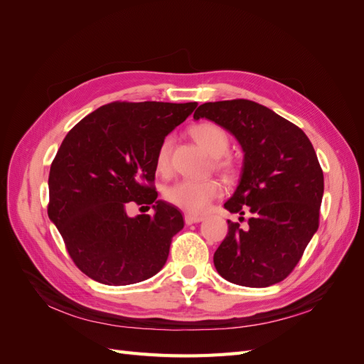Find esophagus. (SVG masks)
I'll use <instances>...</instances> for the list:
<instances>
[{
    "instance_id": "1",
    "label": "esophagus",
    "mask_w": 364,
    "mask_h": 364,
    "mask_svg": "<svg viewBox=\"0 0 364 364\" xmlns=\"http://www.w3.org/2000/svg\"><path fill=\"white\" fill-rule=\"evenodd\" d=\"M203 217L202 215H196V214H185V223L186 225H193V223H199L202 222Z\"/></svg>"
}]
</instances>
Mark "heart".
<instances>
[{"instance_id":"1","label":"heart","mask_w":364,"mask_h":364,"mask_svg":"<svg viewBox=\"0 0 364 364\" xmlns=\"http://www.w3.org/2000/svg\"><path fill=\"white\" fill-rule=\"evenodd\" d=\"M191 138L203 147L209 155L215 158V167L225 173L234 170V164L229 158H223L229 149L228 132L213 121H200L190 127ZM170 149L171 139L165 138L156 151L155 167L158 173H167L170 170ZM222 191V186L214 179L191 181L183 179L170 185L165 190V199L170 203L179 206L183 211L190 214H202L208 208L209 202L217 197Z\"/></svg>"}]
</instances>
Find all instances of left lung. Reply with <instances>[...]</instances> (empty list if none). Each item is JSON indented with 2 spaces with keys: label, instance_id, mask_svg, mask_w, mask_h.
<instances>
[{
  "label": "left lung",
  "instance_id": "obj_1",
  "mask_svg": "<svg viewBox=\"0 0 364 364\" xmlns=\"http://www.w3.org/2000/svg\"><path fill=\"white\" fill-rule=\"evenodd\" d=\"M200 118L230 132L245 153L238 186L225 208L247 213V226L228 220L214 266L220 277L243 287L281 282L318 228L323 171L313 144L289 119L243 98L200 105L194 119Z\"/></svg>",
  "mask_w": 364,
  "mask_h": 364
}]
</instances>
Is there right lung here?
<instances>
[{"label":"right lung","instance_id":"right-lung-1","mask_svg":"<svg viewBox=\"0 0 364 364\" xmlns=\"http://www.w3.org/2000/svg\"><path fill=\"white\" fill-rule=\"evenodd\" d=\"M196 107V102H114L86 115L62 141L48 176V217L86 277L129 285L164 267L183 217L156 199L155 158ZM132 203L151 204L156 214L129 218Z\"/></svg>","mask_w":364,"mask_h":364}]
</instances>
